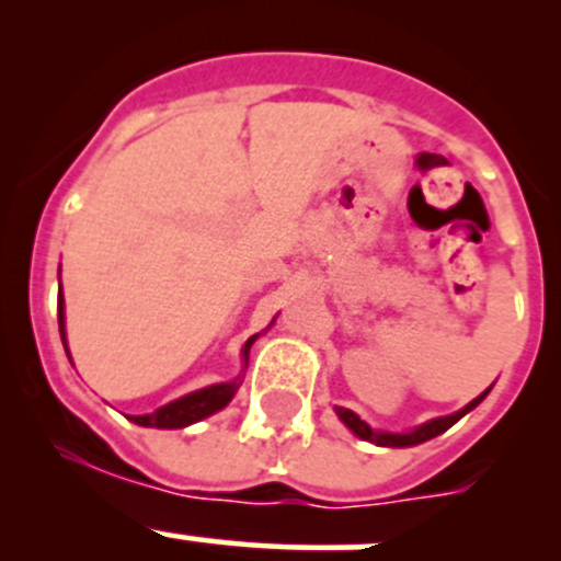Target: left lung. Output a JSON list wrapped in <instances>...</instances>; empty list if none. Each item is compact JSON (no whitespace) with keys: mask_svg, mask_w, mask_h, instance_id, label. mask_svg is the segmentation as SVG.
<instances>
[{"mask_svg":"<svg viewBox=\"0 0 561 561\" xmlns=\"http://www.w3.org/2000/svg\"><path fill=\"white\" fill-rule=\"evenodd\" d=\"M489 390L491 388H485L483 393L478 396V399L469 401L467 407H461V410L454 412V415L434 417V421H426V423H421V426H415V428H412V432H382V428H371L369 423L360 421V417L355 415L353 410H347V407H339L336 404V407H333V410H336L339 421H342L344 426H347L350 432H353L358 439H366V443H375V445H380V448H412V445H421V443H426V439H434V437H439V434H443V432H448V428L454 426V423L461 421V417L467 415L469 410H474V407H478L480 401H483L485 396H489Z\"/></svg>","mask_w":561,"mask_h":561,"instance_id":"8db88e82","label":"left lung"}]
</instances>
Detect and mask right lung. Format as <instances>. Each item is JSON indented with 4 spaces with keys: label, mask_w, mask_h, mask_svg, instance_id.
Segmentation results:
<instances>
[{
    "label": "right lung",
    "mask_w": 561,
    "mask_h": 561,
    "mask_svg": "<svg viewBox=\"0 0 561 561\" xmlns=\"http://www.w3.org/2000/svg\"><path fill=\"white\" fill-rule=\"evenodd\" d=\"M59 271H61V265H59ZM271 325H274V322H271ZM59 333H61V344H65V350H67L65 296H61V282H59ZM260 333L249 336L244 342V347H241V360H244V369H247V360H249V350H252L254 339ZM67 358H70V350H67ZM70 364H72V358H70ZM239 386H241V375L230 382H217V386L192 390V393L181 396V399H175V401H168L165 407H160V410H154V412H146V415H127V417L135 423V426H146V428H184V426H192V423L203 421V417L214 415V412H219L222 407H228L230 399L236 396V390H239Z\"/></svg>",
    "instance_id": "obj_1"
}]
</instances>
